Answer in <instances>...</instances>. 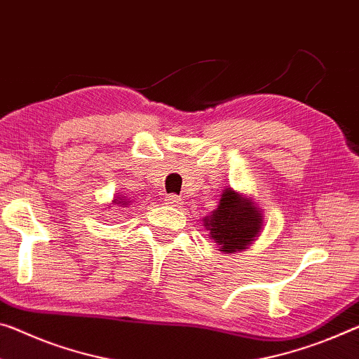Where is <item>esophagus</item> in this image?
<instances>
[{
	"label": "esophagus",
	"instance_id": "obj_1",
	"mask_svg": "<svg viewBox=\"0 0 359 359\" xmlns=\"http://www.w3.org/2000/svg\"><path fill=\"white\" fill-rule=\"evenodd\" d=\"M164 201H166V204H169V206H174V208H179L180 204L184 203V201H182V198L177 196V195H168L166 200H164Z\"/></svg>",
	"mask_w": 359,
	"mask_h": 359
}]
</instances>
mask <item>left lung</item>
Listing matches in <instances>:
<instances>
[{
  "label": "left lung",
  "mask_w": 359,
  "mask_h": 359,
  "mask_svg": "<svg viewBox=\"0 0 359 359\" xmlns=\"http://www.w3.org/2000/svg\"><path fill=\"white\" fill-rule=\"evenodd\" d=\"M264 215L251 198L233 189H225L219 206L204 217L210 240L219 244V251L233 254L252 244L264 224Z\"/></svg>",
  "instance_id": "left-lung-1"
}]
</instances>
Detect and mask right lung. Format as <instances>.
I'll use <instances>...</instances> for the list:
<instances>
[{
  "label": "right lung",
  "instance_id": "obj_1",
  "mask_svg": "<svg viewBox=\"0 0 359 359\" xmlns=\"http://www.w3.org/2000/svg\"><path fill=\"white\" fill-rule=\"evenodd\" d=\"M129 203L130 201H128L124 196H116L115 200H113V204H118V206H123V208H126V204H129Z\"/></svg>",
  "mask_w": 359,
  "mask_h": 359
}]
</instances>
